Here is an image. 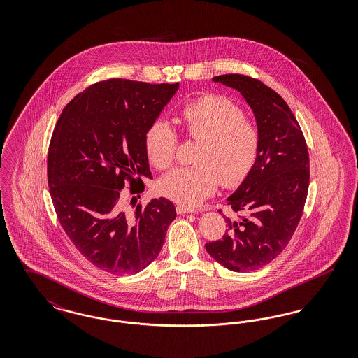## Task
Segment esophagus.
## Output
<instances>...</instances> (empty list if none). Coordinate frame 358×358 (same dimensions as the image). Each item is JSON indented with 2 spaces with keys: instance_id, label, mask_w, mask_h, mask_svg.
<instances>
[{
  "instance_id": "obj_1",
  "label": "esophagus",
  "mask_w": 358,
  "mask_h": 358,
  "mask_svg": "<svg viewBox=\"0 0 358 358\" xmlns=\"http://www.w3.org/2000/svg\"><path fill=\"white\" fill-rule=\"evenodd\" d=\"M176 210H177L178 215H185V213H193L194 212V209L187 208V206H184V205H177Z\"/></svg>"
}]
</instances>
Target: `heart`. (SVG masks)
<instances>
[{
	"instance_id": "heart-1",
	"label": "heart",
	"mask_w": 358,
	"mask_h": 358,
	"mask_svg": "<svg viewBox=\"0 0 358 358\" xmlns=\"http://www.w3.org/2000/svg\"><path fill=\"white\" fill-rule=\"evenodd\" d=\"M182 123L187 136L201 142L194 157L197 164L165 174L158 190L178 204L194 208L212 196L220 182L236 187L247 177L259 152V131L238 104L220 95L187 104ZM145 143L155 168L166 169L176 159L178 136L168 120H154Z\"/></svg>"
}]
</instances>
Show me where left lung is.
I'll return each mask as SVG.
<instances>
[{
    "instance_id": "1",
    "label": "left lung",
    "mask_w": 358,
    "mask_h": 358,
    "mask_svg": "<svg viewBox=\"0 0 358 358\" xmlns=\"http://www.w3.org/2000/svg\"><path fill=\"white\" fill-rule=\"evenodd\" d=\"M212 80L238 90L252 108L259 152L252 169L227 199L232 217H225L224 236L205 248L231 271H254L286 248L301 222L310 181L306 141L287 103L273 88L240 73Z\"/></svg>"
}]
</instances>
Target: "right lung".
<instances>
[{"mask_svg":"<svg viewBox=\"0 0 358 358\" xmlns=\"http://www.w3.org/2000/svg\"><path fill=\"white\" fill-rule=\"evenodd\" d=\"M177 90L178 83L98 82L64 107L55 126L48 150L52 203L76 250L103 271L131 275L146 268L176 219L174 205L164 197L126 209L122 189L129 182L131 194L142 193L143 178H153L145 136Z\"/></svg>","mask_w":358,"mask_h":358,"instance_id":"right-lung-1","label":"right lung"}]
</instances>
